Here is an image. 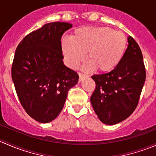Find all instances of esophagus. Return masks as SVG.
I'll list each match as a JSON object with an SVG mask.
<instances>
[{"mask_svg":"<svg viewBox=\"0 0 156 156\" xmlns=\"http://www.w3.org/2000/svg\"><path fill=\"white\" fill-rule=\"evenodd\" d=\"M78 75H79V81H82V80L84 79V78H85V77H86V75H84V74L79 73V74H78Z\"/></svg>","mask_w":156,"mask_h":156,"instance_id":"1","label":"esophagus"}]
</instances>
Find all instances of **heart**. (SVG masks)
<instances>
[{"label": "heart", "instance_id": "heart-1", "mask_svg": "<svg viewBox=\"0 0 156 156\" xmlns=\"http://www.w3.org/2000/svg\"><path fill=\"white\" fill-rule=\"evenodd\" d=\"M126 48L125 34L108 27H81L74 31L72 39L61 40L62 54L70 68L83 62L87 53V69L102 73H108L120 64Z\"/></svg>", "mask_w": 156, "mask_h": 156}]
</instances>
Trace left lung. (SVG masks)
<instances>
[{"mask_svg": "<svg viewBox=\"0 0 156 156\" xmlns=\"http://www.w3.org/2000/svg\"><path fill=\"white\" fill-rule=\"evenodd\" d=\"M127 48L122 62L112 72L94 75L96 89L90 103L103 124L113 125L133 113L139 102L146 80L143 54L131 36L127 37Z\"/></svg>", "mask_w": 156, "mask_h": 156, "instance_id": "left-lung-1", "label": "left lung"}]
</instances>
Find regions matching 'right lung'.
Listing matches in <instances>:
<instances>
[{
	"instance_id": "obj_1",
	"label": "right lung",
	"mask_w": 156,
	"mask_h": 156,
	"mask_svg": "<svg viewBox=\"0 0 156 156\" xmlns=\"http://www.w3.org/2000/svg\"><path fill=\"white\" fill-rule=\"evenodd\" d=\"M72 27L67 23L45 24L22 40L16 50L12 79L22 106L41 123L54 120L78 75L64 65L61 37Z\"/></svg>"
}]
</instances>
